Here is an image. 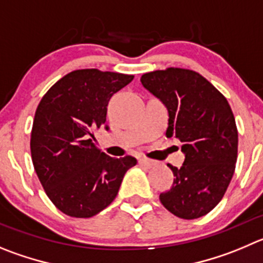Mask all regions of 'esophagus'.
<instances>
[{"label": "esophagus", "instance_id": "34e87169", "mask_svg": "<svg viewBox=\"0 0 263 263\" xmlns=\"http://www.w3.org/2000/svg\"><path fill=\"white\" fill-rule=\"evenodd\" d=\"M139 163L140 165L145 166V167H152V166L154 165V161H152V159H148V158H139Z\"/></svg>", "mask_w": 263, "mask_h": 263}]
</instances>
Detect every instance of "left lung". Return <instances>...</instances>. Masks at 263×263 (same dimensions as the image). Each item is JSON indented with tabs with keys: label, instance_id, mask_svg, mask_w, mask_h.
Masks as SVG:
<instances>
[{
	"label": "left lung",
	"instance_id": "8db88e82",
	"mask_svg": "<svg viewBox=\"0 0 263 263\" xmlns=\"http://www.w3.org/2000/svg\"><path fill=\"white\" fill-rule=\"evenodd\" d=\"M141 83L166 105V135L178 139L185 153L180 168L168 163L175 178L159 200L183 219L206 215L223 198L236 167L239 135L231 106L209 80L188 68L146 72Z\"/></svg>",
	"mask_w": 263,
	"mask_h": 263
}]
</instances>
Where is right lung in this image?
Wrapping results in <instances>:
<instances>
[{"label": "right lung", "instance_id": "right-lung-1", "mask_svg": "<svg viewBox=\"0 0 263 263\" xmlns=\"http://www.w3.org/2000/svg\"><path fill=\"white\" fill-rule=\"evenodd\" d=\"M134 75L83 68L71 71L43 96L31 131V157L49 200L63 214L90 218L114 201L131 156L112 158L95 143L109 100Z\"/></svg>", "mask_w": 263, "mask_h": 263}]
</instances>
